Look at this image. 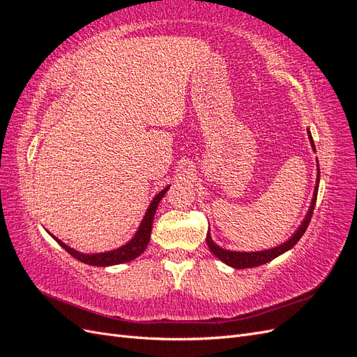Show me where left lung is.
Listing matches in <instances>:
<instances>
[{"label": "left lung", "mask_w": 357, "mask_h": 357, "mask_svg": "<svg viewBox=\"0 0 357 357\" xmlns=\"http://www.w3.org/2000/svg\"><path fill=\"white\" fill-rule=\"evenodd\" d=\"M308 132V138H310V143H311V147L312 150L316 152V146H314V142H312V137H311V132L310 129H307ZM319 164V162H317ZM319 181H320V168L317 165V180H316V188H314V195H312V199H311V205L310 208L307 211V215L305 219L302 220L301 226L296 229V232L290 236V238L280 244L274 248H268V250H262V252H232V250H226V248H222L219 247L218 244H215L213 240H211V235L210 232H207V244H208V248L211 250V253L219 257L220 261L226 265H229L232 268H236V269H243V268H255V266H259V265H264L269 261H273V259H275L277 256L283 255L284 252L290 250L291 247H294L299 240L301 236L305 234L308 225H310V220H311V215H312V211H314V205H316V199H317V190H319Z\"/></svg>", "instance_id": "obj_1"}]
</instances>
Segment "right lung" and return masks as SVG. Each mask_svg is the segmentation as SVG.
I'll return each mask as SVG.
<instances>
[{"label": "right lung", "mask_w": 357, "mask_h": 357, "mask_svg": "<svg viewBox=\"0 0 357 357\" xmlns=\"http://www.w3.org/2000/svg\"><path fill=\"white\" fill-rule=\"evenodd\" d=\"M169 189V186H167L164 190H160L158 195L150 202L149 208L144 214V218L139 223L138 229L135 232V235L132 236V240H129L126 244H123L122 247L114 248V250L110 252H104V253H92V255H86V253H80L77 250H74L70 245H67L66 243H62L56 236H52L55 238V241L73 256L77 259V261L88 264L92 266H112V265H119V264H125L129 261H134L135 257H138L142 255L146 247L150 241V234H152V225H153V218L155 213L158 208V204L160 202V199L164 198V195L167 193V190Z\"/></svg>", "instance_id": "obj_1"}]
</instances>
